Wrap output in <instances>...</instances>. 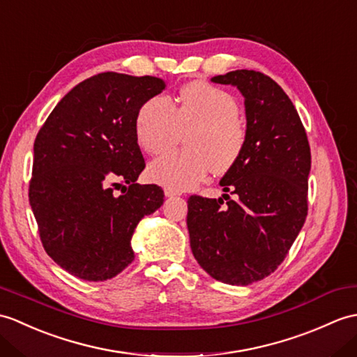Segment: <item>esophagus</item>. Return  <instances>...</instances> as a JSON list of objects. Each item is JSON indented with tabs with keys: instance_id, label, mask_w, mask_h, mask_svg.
Listing matches in <instances>:
<instances>
[{
	"instance_id": "esophagus-1",
	"label": "esophagus",
	"mask_w": 357,
	"mask_h": 357,
	"mask_svg": "<svg viewBox=\"0 0 357 357\" xmlns=\"http://www.w3.org/2000/svg\"><path fill=\"white\" fill-rule=\"evenodd\" d=\"M164 195L167 197H173V196H179L181 192H176V190L169 188V187H164Z\"/></svg>"
}]
</instances>
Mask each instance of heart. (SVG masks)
<instances>
[{
  "label": "heart",
  "mask_w": 357,
  "mask_h": 357,
  "mask_svg": "<svg viewBox=\"0 0 357 357\" xmlns=\"http://www.w3.org/2000/svg\"><path fill=\"white\" fill-rule=\"evenodd\" d=\"M190 128L188 151L164 153L149 165V178L156 184L176 192L193 188L213 169L229 170L243 152L246 130L238 120L236 98L206 82L182 88L178 107L165 94L151 97L135 120L138 144L152 155L167 151L181 130Z\"/></svg>",
  "instance_id": "b5f03b06"
}]
</instances>
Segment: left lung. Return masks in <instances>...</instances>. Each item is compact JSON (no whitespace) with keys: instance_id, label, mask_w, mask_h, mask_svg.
I'll list each match as a JSON object with an SVG mask.
<instances>
[{"instance_id":"1","label":"left lung","mask_w":357,"mask_h":357,"mask_svg":"<svg viewBox=\"0 0 357 357\" xmlns=\"http://www.w3.org/2000/svg\"><path fill=\"white\" fill-rule=\"evenodd\" d=\"M211 82L243 96L246 141L219 182L234 201L190 196V246L214 280L248 286L280 266L304 225L310 146L291 98L271 77L236 70Z\"/></svg>"}]
</instances>
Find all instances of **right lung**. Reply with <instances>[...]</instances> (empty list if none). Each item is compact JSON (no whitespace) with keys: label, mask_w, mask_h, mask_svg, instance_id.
Instances as JSON below:
<instances>
[{"label":"right lung","mask_w":357,"mask_h":357,"mask_svg":"<svg viewBox=\"0 0 357 357\" xmlns=\"http://www.w3.org/2000/svg\"><path fill=\"white\" fill-rule=\"evenodd\" d=\"M164 88L100 73L65 94L36 135L30 205L44 250L74 277L105 281L129 266L137 225L164 202L161 187L137 184L146 164L135 135L139 107Z\"/></svg>","instance_id":"right-lung-1"}]
</instances>
